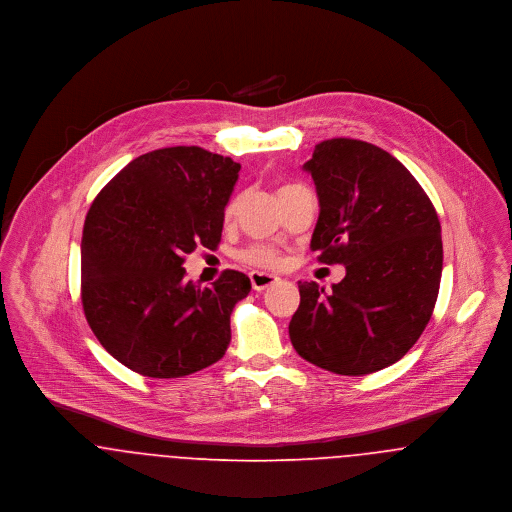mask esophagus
<instances>
[{"mask_svg":"<svg viewBox=\"0 0 512 512\" xmlns=\"http://www.w3.org/2000/svg\"><path fill=\"white\" fill-rule=\"evenodd\" d=\"M249 279H251V284H253V288L257 292H261V290H265V288H269V286H273V284L281 281L277 275H269V273H261V271H253L249 275Z\"/></svg>","mask_w":512,"mask_h":512,"instance_id":"1","label":"esophagus"}]
</instances>
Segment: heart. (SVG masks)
<instances>
[{
    "mask_svg": "<svg viewBox=\"0 0 512 512\" xmlns=\"http://www.w3.org/2000/svg\"><path fill=\"white\" fill-rule=\"evenodd\" d=\"M237 212V200H231L228 206H226V212H224V220L231 222L233 216ZM239 259L247 265H253V267H261V269H275L283 263V255L277 247L273 245H267V243H253L249 247H245L241 253H239Z\"/></svg>",
    "mask_w": 512,
    "mask_h": 512,
    "instance_id": "1",
    "label": "heart"
}]
</instances>
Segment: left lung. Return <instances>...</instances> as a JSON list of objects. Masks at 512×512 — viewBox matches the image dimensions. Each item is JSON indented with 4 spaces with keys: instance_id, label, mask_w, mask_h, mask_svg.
<instances>
[{
    "instance_id": "obj_1",
    "label": "left lung",
    "mask_w": 512,
    "mask_h": 512,
    "mask_svg": "<svg viewBox=\"0 0 512 512\" xmlns=\"http://www.w3.org/2000/svg\"><path fill=\"white\" fill-rule=\"evenodd\" d=\"M304 171L320 202L310 249L320 263L345 265V277L332 292L298 283L290 341L326 371L375 373L397 363L432 318L444 263L438 214L408 169L365 141H322Z\"/></svg>"
}]
</instances>
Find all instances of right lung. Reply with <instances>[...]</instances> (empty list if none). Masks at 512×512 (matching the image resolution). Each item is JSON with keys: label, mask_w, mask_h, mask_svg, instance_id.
Instances as JSON below:
<instances>
[{"label": "right lung", "mask_w": 512, "mask_h": 512, "mask_svg": "<svg viewBox=\"0 0 512 512\" xmlns=\"http://www.w3.org/2000/svg\"><path fill=\"white\" fill-rule=\"evenodd\" d=\"M239 163L202 147L133 159L92 202L82 231V306L94 336L127 369L174 379L220 361L233 306L251 290L239 271L210 288L186 281L184 255L216 249Z\"/></svg>", "instance_id": "add662e5"}]
</instances>
